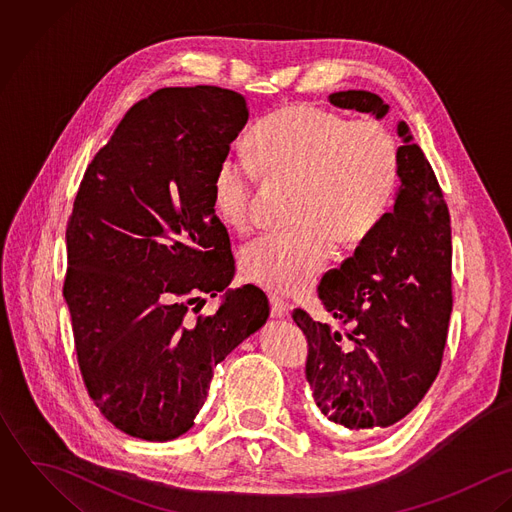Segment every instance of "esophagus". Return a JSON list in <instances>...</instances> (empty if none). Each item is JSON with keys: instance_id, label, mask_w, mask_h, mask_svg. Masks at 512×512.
<instances>
[{"instance_id": "obj_1", "label": "esophagus", "mask_w": 512, "mask_h": 512, "mask_svg": "<svg viewBox=\"0 0 512 512\" xmlns=\"http://www.w3.org/2000/svg\"><path fill=\"white\" fill-rule=\"evenodd\" d=\"M269 303H271V314H273V316H277V318L289 316L291 307H289V303H287L283 297L271 293V295H269Z\"/></svg>"}]
</instances>
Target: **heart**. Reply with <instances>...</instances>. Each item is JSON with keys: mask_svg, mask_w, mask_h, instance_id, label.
<instances>
[{"mask_svg": "<svg viewBox=\"0 0 512 512\" xmlns=\"http://www.w3.org/2000/svg\"><path fill=\"white\" fill-rule=\"evenodd\" d=\"M255 172L291 186V229L265 233L241 251L247 281L293 293L328 265L334 243L354 249L384 223L400 190V144L380 120H350L314 104L279 108L257 122L247 158L219 162L211 192L221 221L247 231Z\"/></svg>", "mask_w": 512, "mask_h": 512, "instance_id": "1", "label": "heart"}]
</instances>
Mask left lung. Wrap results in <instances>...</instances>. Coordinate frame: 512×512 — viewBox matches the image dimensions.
<instances>
[{"instance_id": "8db88e82", "label": "left lung", "mask_w": 512, "mask_h": 512, "mask_svg": "<svg viewBox=\"0 0 512 512\" xmlns=\"http://www.w3.org/2000/svg\"><path fill=\"white\" fill-rule=\"evenodd\" d=\"M340 108L386 116L368 91L330 95ZM400 192L394 211L318 287L334 330L295 308L308 340L307 380L326 421L368 433L404 419L439 374L453 308L451 221L439 182L406 122L398 126Z\"/></svg>"}]
</instances>
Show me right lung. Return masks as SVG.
Returning a JSON list of instances; mask_svg holds the SVG:
<instances>
[{"instance_id": "right-lung-1", "label": "right lung", "mask_w": 512, "mask_h": 512, "mask_svg": "<svg viewBox=\"0 0 512 512\" xmlns=\"http://www.w3.org/2000/svg\"><path fill=\"white\" fill-rule=\"evenodd\" d=\"M229 89L166 87L134 104L95 154L67 221L63 295L85 388L120 431L168 441L204 406L213 368L269 316L233 279L211 182L247 124Z\"/></svg>"}]
</instances>
